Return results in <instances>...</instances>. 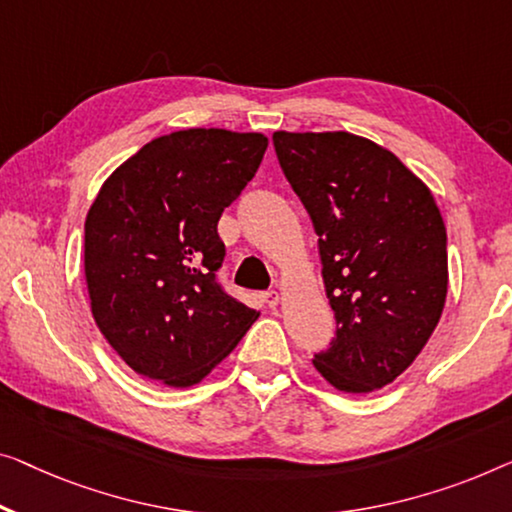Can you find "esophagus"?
I'll list each match as a JSON object with an SVG mask.
<instances>
[{"instance_id":"34e87169","label":"esophagus","mask_w":512,"mask_h":512,"mask_svg":"<svg viewBox=\"0 0 512 512\" xmlns=\"http://www.w3.org/2000/svg\"><path fill=\"white\" fill-rule=\"evenodd\" d=\"M264 301H266V305H269V308H276V305L280 303V294L276 292V289H271V292L264 294Z\"/></svg>"}]
</instances>
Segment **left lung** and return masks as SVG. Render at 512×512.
Segmentation results:
<instances>
[{"mask_svg":"<svg viewBox=\"0 0 512 512\" xmlns=\"http://www.w3.org/2000/svg\"><path fill=\"white\" fill-rule=\"evenodd\" d=\"M282 172L315 227L335 338L312 365L342 393L398 379L437 329L446 227L432 190L368 137L273 133Z\"/></svg>","mask_w":512,"mask_h":512,"instance_id":"left-lung-1","label":"left lung"}]
</instances>
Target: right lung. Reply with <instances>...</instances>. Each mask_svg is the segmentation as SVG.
Listing matches in <instances>:
<instances>
[{
    "label": "right lung",
    "mask_w": 512,
    "mask_h": 512,
    "mask_svg": "<svg viewBox=\"0 0 512 512\" xmlns=\"http://www.w3.org/2000/svg\"><path fill=\"white\" fill-rule=\"evenodd\" d=\"M266 147L262 133L225 128L160 135L98 190L85 220L89 308L137 375L200 384L259 317L218 287V220Z\"/></svg>",
    "instance_id": "obj_1"
}]
</instances>
